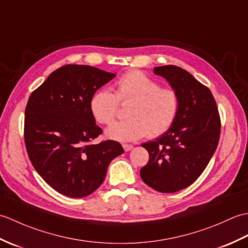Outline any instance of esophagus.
<instances>
[{"instance_id":"34e87169","label":"esophagus","mask_w":248,"mask_h":248,"mask_svg":"<svg viewBox=\"0 0 248 248\" xmlns=\"http://www.w3.org/2000/svg\"><path fill=\"white\" fill-rule=\"evenodd\" d=\"M123 147H124V151H130V150H132V148H133V146L130 145V144H124Z\"/></svg>"}]
</instances>
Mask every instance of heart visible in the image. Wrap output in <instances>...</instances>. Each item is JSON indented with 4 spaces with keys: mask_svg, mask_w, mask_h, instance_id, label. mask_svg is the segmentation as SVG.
<instances>
[{
    "mask_svg": "<svg viewBox=\"0 0 248 248\" xmlns=\"http://www.w3.org/2000/svg\"><path fill=\"white\" fill-rule=\"evenodd\" d=\"M127 120L118 121L107 130V136L119 141H132L148 135L157 138L171 128L179 109L178 93L146 73L132 70L115 83V93L101 89L93 94L91 112L97 123L112 124L119 103L125 105Z\"/></svg>",
    "mask_w": 248,
    "mask_h": 248,
    "instance_id": "b5f03b06",
    "label": "heart"
}]
</instances>
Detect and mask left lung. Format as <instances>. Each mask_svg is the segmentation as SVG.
<instances>
[{"label": "left lung", "instance_id": "8db88e82", "mask_svg": "<svg viewBox=\"0 0 248 248\" xmlns=\"http://www.w3.org/2000/svg\"><path fill=\"white\" fill-rule=\"evenodd\" d=\"M154 72L178 93L179 109L166 133L141 145L149 161L140 177L157 192L173 193L191 186L209 164L218 145L220 117L211 91L191 73L173 65Z\"/></svg>", "mask_w": 248, "mask_h": 248}]
</instances>
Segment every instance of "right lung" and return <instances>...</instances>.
I'll use <instances>...</instances> for the list:
<instances>
[{
	"label": "right lung",
	"mask_w": 248,
	"mask_h": 248,
	"mask_svg": "<svg viewBox=\"0 0 248 248\" xmlns=\"http://www.w3.org/2000/svg\"><path fill=\"white\" fill-rule=\"evenodd\" d=\"M115 78L86 65L53 71L31 93L25 108L24 143L41 178L65 196L85 197L101 186L108 164L124 154L116 140L93 144L102 129L91 112L93 94Z\"/></svg>",
	"instance_id": "add662e5"
}]
</instances>
